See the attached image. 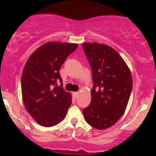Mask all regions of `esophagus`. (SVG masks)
<instances>
[{
    "instance_id": "1",
    "label": "esophagus",
    "mask_w": 156,
    "mask_h": 156,
    "mask_svg": "<svg viewBox=\"0 0 156 156\" xmlns=\"http://www.w3.org/2000/svg\"><path fill=\"white\" fill-rule=\"evenodd\" d=\"M72 96H73V97L74 98V99H76L79 96V92H77V91H76V92H73V94H72Z\"/></svg>"
}]
</instances>
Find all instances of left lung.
<instances>
[{"instance_id":"left-lung-1","label":"left lung","mask_w":156,"mask_h":156,"mask_svg":"<svg viewBox=\"0 0 156 156\" xmlns=\"http://www.w3.org/2000/svg\"><path fill=\"white\" fill-rule=\"evenodd\" d=\"M92 71L93 88L89 105L83 109L88 124L99 130L115 124L124 114L133 80L126 63L110 46L82 44Z\"/></svg>"}]
</instances>
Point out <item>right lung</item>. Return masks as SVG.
Here are the masks:
<instances>
[{"instance_id":"obj_1","label":"right lung","mask_w":156,"mask_h":156,"mask_svg":"<svg viewBox=\"0 0 156 156\" xmlns=\"http://www.w3.org/2000/svg\"><path fill=\"white\" fill-rule=\"evenodd\" d=\"M78 44L49 42L38 48L27 59L21 79L23 103L27 112L44 127L65 119L72 95L62 88L59 69ZM61 82L57 86L56 82Z\"/></svg>"}]
</instances>
